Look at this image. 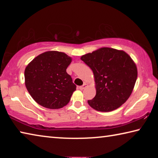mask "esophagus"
<instances>
[{
    "mask_svg": "<svg viewBox=\"0 0 158 158\" xmlns=\"http://www.w3.org/2000/svg\"><path fill=\"white\" fill-rule=\"evenodd\" d=\"M86 86H87V84H86V83H84V84H83L82 85H81V86H79V89L80 90H84Z\"/></svg>",
    "mask_w": 158,
    "mask_h": 158,
    "instance_id": "34e87169",
    "label": "esophagus"
}]
</instances>
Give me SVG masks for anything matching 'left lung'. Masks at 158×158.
I'll use <instances>...</instances> for the list:
<instances>
[{
	"mask_svg": "<svg viewBox=\"0 0 158 158\" xmlns=\"http://www.w3.org/2000/svg\"><path fill=\"white\" fill-rule=\"evenodd\" d=\"M81 60L92 69L96 95L89 105L98 111H111L130 98L137 78L136 64L126 52L102 47Z\"/></svg>",
	"mask_w": 158,
	"mask_h": 158,
	"instance_id": "8db88e82",
	"label": "left lung"
}]
</instances>
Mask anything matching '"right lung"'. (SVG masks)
Returning <instances> with one entry per match:
<instances>
[{
	"mask_svg": "<svg viewBox=\"0 0 158 158\" xmlns=\"http://www.w3.org/2000/svg\"><path fill=\"white\" fill-rule=\"evenodd\" d=\"M72 58L63 52L49 51L37 56L26 66L25 85L31 97L44 107L56 109L68 105L76 90L66 69Z\"/></svg>",
	"mask_w": 158,
	"mask_h": 158,
	"instance_id": "obj_1",
	"label": "right lung"
}]
</instances>
